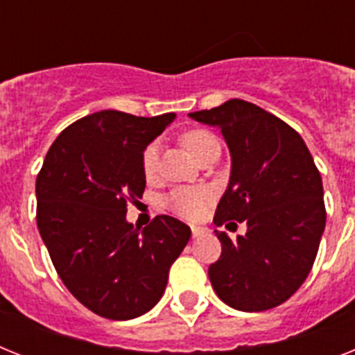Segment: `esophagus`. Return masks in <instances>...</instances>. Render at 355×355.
<instances>
[{
  "label": "esophagus",
  "instance_id": "esophagus-1",
  "mask_svg": "<svg viewBox=\"0 0 355 355\" xmlns=\"http://www.w3.org/2000/svg\"><path fill=\"white\" fill-rule=\"evenodd\" d=\"M207 234V228L205 227H192V237H199Z\"/></svg>",
  "mask_w": 355,
  "mask_h": 355
}]
</instances>
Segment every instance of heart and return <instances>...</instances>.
<instances>
[{
	"instance_id": "b5f03b06",
	"label": "heart",
	"mask_w": 355,
	"mask_h": 355,
	"mask_svg": "<svg viewBox=\"0 0 355 355\" xmlns=\"http://www.w3.org/2000/svg\"><path fill=\"white\" fill-rule=\"evenodd\" d=\"M216 137L210 134L209 130L203 128H192L187 130L181 137L184 148L192 154L198 156L199 150L203 148L207 143H210ZM157 161H159V148L157 143H150L145 146V150L141 154V168L143 174L146 178H154L157 172ZM214 190L209 187H181V189L172 190L171 194L163 199L166 210H171L172 214L180 216L184 219H199L205 214V210L209 209V205L212 203Z\"/></svg>"
}]
</instances>
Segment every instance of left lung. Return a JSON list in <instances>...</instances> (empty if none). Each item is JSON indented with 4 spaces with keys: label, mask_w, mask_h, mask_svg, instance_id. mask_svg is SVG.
<instances>
[{
    "label": "left lung",
    "mask_w": 355,
    "mask_h": 355,
    "mask_svg": "<svg viewBox=\"0 0 355 355\" xmlns=\"http://www.w3.org/2000/svg\"><path fill=\"white\" fill-rule=\"evenodd\" d=\"M189 116L221 128L232 157L214 223H247L236 241L216 230L221 256L209 266L210 283L232 309H274L303 285L318 256L327 223L321 174L303 137L257 105L230 99Z\"/></svg>",
    "instance_id": "8db88e82"
}]
</instances>
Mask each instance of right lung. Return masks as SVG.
<instances>
[{"instance_id": "1", "label": "right lung", "mask_w": 355, "mask_h": 355, "mask_svg": "<svg viewBox=\"0 0 355 355\" xmlns=\"http://www.w3.org/2000/svg\"><path fill=\"white\" fill-rule=\"evenodd\" d=\"M174 118L90 114L55 137L37 174L41 239L70 294L101 318L148 312L190 239V228L172 216H157L143 230L127 221V205L146 184L143 150Z\"/></svg>"}]
</instances>
